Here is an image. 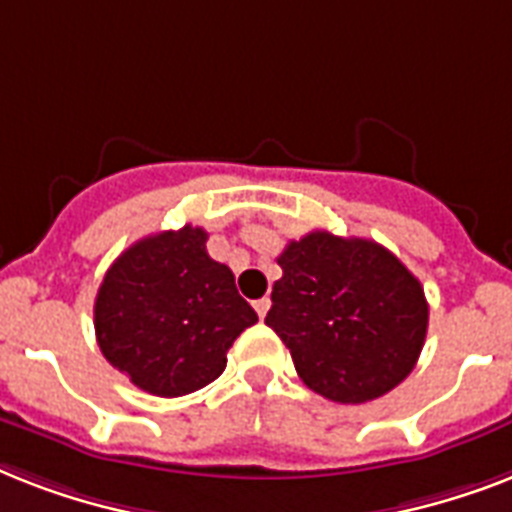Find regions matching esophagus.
<instances>
[{
    "instance_id": "esophagus-1",
    "label": "esophagus",
    "mask_w": 512,
    "mask_h": 512,
    "mask_svg": "<svg viewBox=\"0 0 512 512\" xmlns=\"http://www.w3.org/2000/svg\"><path fill=\"white\" fill-rule=\"evenodd\" d=\"M268 308H271V300H268V297H263V300H255V311H257V316H260V319H265Z\"/></svg>"
}]
</instances>
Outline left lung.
I'll return each mask as SVG.
<instances>
[{"instance_id":"left-lung-1","label":"left lung","mask_w":512,"mask_h":512,"mask_svg":"<svg viewBox=\"0 0 512 512\" xmlns=\"http://www.w3.org/2000/svg\"><path fill=\"white\" fill-rule=\"evenodd\" d=\"M265 324L300 380L337 404H366L404 382L428 332L422 284L369 239L313 231L279 255Z\"/></svg>"}]
</instances>
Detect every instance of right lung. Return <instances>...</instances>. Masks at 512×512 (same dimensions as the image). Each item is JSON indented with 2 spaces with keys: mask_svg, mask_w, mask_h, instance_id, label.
Returning <instances> with one entry per match:
<instances>
[{
  "mask_svg": "<svg viewBox=\"0 0 512 512\" xmlns=\"http://www.w3.org/2000/svg\"><path fill=\"white\" fill-rule=\"evenodd\" d=\"M255 321L231 268L207 255V231L193 225L124 249L95 297V337L106 361L162 398L217 380L233 340Z\"/></svg>",
  "mask_w": 512,
  "mask_h": 512,
  "instance_id": "right-lung-1",
  "label": "right lung"
}]
</instances>
